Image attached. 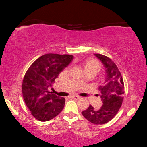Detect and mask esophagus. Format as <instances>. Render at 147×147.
<instances>
[{
    "mask_svg": "<svg viewBox=\"0 0 147 147\" xmlns=\"http://www.w3.org/2000/svg\"><path fill=\"white\" fill-rule=\"evenodd\" d=\"M71 98H74V99H75V100H79L80 98V96H76V95H74V96H71Z\"/></svg>",
    "mask_w": 147,
    "mask_h": 147,
    "instance_id": "34e87169",
    "label": "esophagus"
}]
</instances>
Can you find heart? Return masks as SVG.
Listing matches in <instances>:
<instances>
[{"mask_svg": "<svg viewBox=\"0 0 147 147\" xmlns=\"http://www.w3.org/2000/svg\"><path fill=\"white\" fill-rule=\"evenodd\" d=\"M83 67L86 74H91L94 76H96L99 73L102 67L100 62L96 59L86 60L83 63ZM84 81H85L84 78H82L79 82L80 83H83Z\"/></svg>", "mask_w": 147, "mask_h": 147, "instance_id": "b5f03b06", "label": "heart"}]
</instances>
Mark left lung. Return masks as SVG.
Here are the masks:
<instances>
[{"mask_svg": "<svg viewBox=\"0 0 147 147\" xmlns=\"http://www.w3.org/2000/svg\"><path fill=\"white\" fill-rule=\"evenodd\" d=\"M95 55L103 63L106 69L105 84L100 86L98 90L102 105L95 108L90 105L82 112L88 121L95 124H104L110 122L118 113L124 100V85L121 73L111 59L102 54Z\"/></svg>", "mask_w": 147, "mask_h": 147, "instance_id": "left-lung-1", "label": "left lung"}]
</instances>
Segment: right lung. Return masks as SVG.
Here are the masks:
<instances>
[{
    "label": "right lung",
    "instance_id": "1",
    "mask_svg": "<svg viewBox=\"0 0 147 147\" xmlns=\"http://www.w3.org/2000/svg\"><path fill=\"white\" fill-rule=\"evenodd\" d=\"M73 58V55L67 54H45L27 69L22 84V93L26 105L37 120L49 121L63 110L65 98L52 94L48 88Z\"/></svg>",
    "mask_w": 147,
    "mask_h": 147
}]
</instances>
